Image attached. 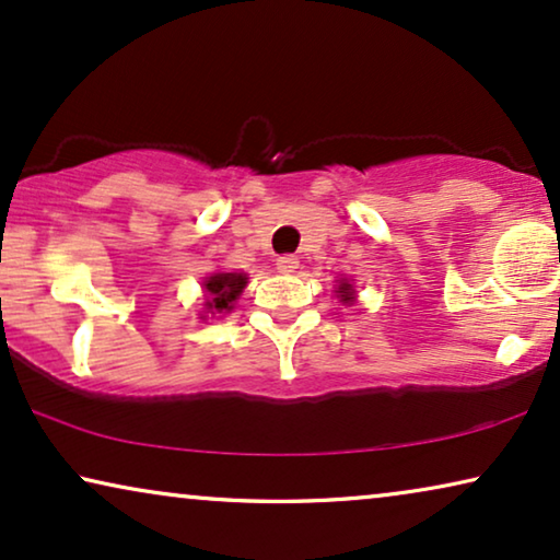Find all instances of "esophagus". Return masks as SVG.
<instances>
[{
  "label": "esophagus",
  "mask_w": 560,
  "mask_h": 560,
  "mask_svg": "<svg viewBox=\"0 0 560 560\" xmlns=\"http://www.w3.org/2000/svg\"><path fill=\"white\" fill-rule=\"evenodd\" d=\"M278 270L282 275H293L298 270V257L295 255H282L278 257Z\"/></svg>",
  "instance_id": "obj_1"
}]
</instances>
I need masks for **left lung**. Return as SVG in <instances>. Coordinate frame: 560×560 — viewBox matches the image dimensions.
<instances>
[{
  "label": "left lung",
  "mask_w": 560,
  "mask_h": 560,
  "mask_svg": "<svg viewBox=\"0 0 560 560\" xmlns=\"http://www.w3.org/2000/svg\"><path fill=\"white\" fill-rule=\"evenodd\" d=\"M336 295L341 298V303H354V288H351V282L349 280H339Z\"/></svg>",
  "instance_id": "obj_1"
}]
</instances>
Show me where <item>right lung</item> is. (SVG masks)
<instances>
[{
    "label": "right lung",
    "instance_id": "1",
    "mask_svg": "<svg viewBox=\"0 0 560 560\" xmlns=\"http://www.w3.org/2000/svg\"><path fill=\"white\" fill-rule=\"evenodd\" d=\"M244 288H247L244 272H213L211 278L203 280L206 308L211 313H232Z\"/></svg>",
    "mask_w": 560,
    "mask_h": 560
}]
</instances>
